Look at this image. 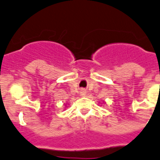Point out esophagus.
<instances>
[{
    "label": "esophagus",
    "instance_id": "esophagus-1",
    "mask_svg": "<svg viewBox=\"0 0 160 160\" xmlns=\"http://www.w3.org/2000/svg\"><path fill=\"white\" fill-rule=\"evenodd\" d=\"M85 94H86V91H85V89H81V90H80V96H84Z\"/></svg>",
    "mask_w": 160,
    "mask_h": 160
}]
</instances>
